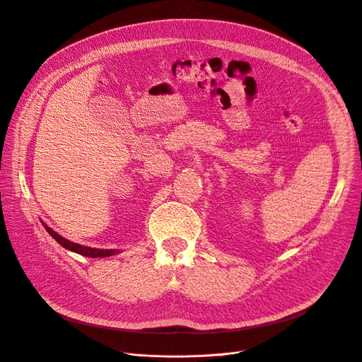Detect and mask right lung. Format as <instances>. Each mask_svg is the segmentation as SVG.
I'll return each instance as SVG.
<instances>
[{
	"instance_id": "1",
	"label": "right lung",
	"mask_w": 362,
	"mask_h": 362,
	"mask_svg": "<svg viewBox=\"0 0 362 362\" xmlns=\"http://www.w3.org/2000/svg\"><path fill=\"white\" fill-rule=\"evenodd\" d=\"M43 226L46 228V231L63 247L66 248L69 251H74L76 254H81V255H85V257H90V258H101V257H110V255H114V254H118L119 251L118 250H100V248H90V247H85V245H81V244H76V243H72L66 238H63L62 235H59L56 231H53L52 228H49L45 222H43Z\"/></svg>"
}]
</instances>
